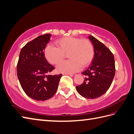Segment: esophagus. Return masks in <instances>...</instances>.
Instances as JSON below:
<instances>
[{
  "label": "esophagus",
  "instance_id": "1",
  "mask_svg": "<svg viewBox=\"0 0 134 134\" xmlns=\"http://www.w3.org/2000/svg\"><path fill=\"white\" fill-rule=\"evenodd\" d=\"M64 75H70V76H74L76 75V74L75 73H73V74H63Z\"/></svg>",
  "mask_w": 134,
  "mask_h": 134
}]
</instances>
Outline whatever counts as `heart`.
I'll return each mask as SVG.
<instances>
[{
    "label": "heart",
    "instance_id": "heart-1",
    "mask_svg": "<svg viewBox=\"0 0 134 134\" xmlns=\"http://www.w3.org/2000/svg\"><path fill=\"white\" fill-rule=\"evenodd\" d=\"M57 47L47 45L44 54L47 60L52 65H57L64 59L65 55L69 59L59 64L57 70L64 74L76 72L90 65L94 56V47L90 40L75 37H64L55 41Z\"/></svg>",
    "mask_w": 134,
    "mask_h": 134
}]
</instances>
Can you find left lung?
I'll return each instance as SVG.
<instances>
[{
	"label": "left lung",
	"instance_id": "left-lung-1",
	"mask_svg": "<svg viewBox=\"0 0 134 134\" xmlns=\"http://www.w3.org/2000/svg\"><path fill=\"white\" fill-rule=\"evenodd\" d=\"M94 50L91 65L82 72L86 75L83 83L76 86V91L84 98L95 99L104 94L110 87L115 74V63L112 52L103 43L89 36Z\"/></svg>",
	"mask_w": 134,
	"mask_h": 134
}]
</instances>
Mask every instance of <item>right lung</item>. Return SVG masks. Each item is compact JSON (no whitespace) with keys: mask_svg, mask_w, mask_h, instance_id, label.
<instances>
[{"mask_svg":"<svg viewBox=\"0 0 134 134\" xmlns=\"http://www.w3.org/2000/svg\"><path fill=\"white\" fill-rule=\"evenodd\" d=\"M50 34L40 35L23 46L17 66L20 84L26 94L36 100H45L57 91L62 74L50 75L54 66L44 57V49Z\"/></svg>","mask_w":134,"mask_h":134,"instance_id":"1","label":"right lung"}]
</instances>
